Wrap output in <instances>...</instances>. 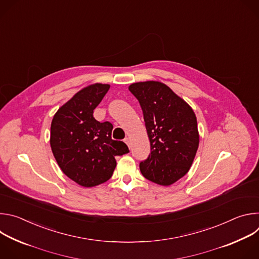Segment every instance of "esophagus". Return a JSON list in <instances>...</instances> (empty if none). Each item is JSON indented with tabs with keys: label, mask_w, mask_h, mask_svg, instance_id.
I'll return each mask as SVG.
<instances>
[{
	"label": "esophagus",
	"mask_w": 259,
	"mask_h": 259,
	"mask_svg": "<svg viewBox=\"0 0 259 259\" xmlns=\"http://www.w3.org/2000/svg\"><path fill=\"white\" fill-rule=\"evenodd\" d=\"M124 141H125V142H126V144H127V145H128V146H129V147H130V146H131V140H130V138H128V137H126V138H125V140H124Z\"/></svg>",
	"instance_id": "34e87169"
}]
</instances>
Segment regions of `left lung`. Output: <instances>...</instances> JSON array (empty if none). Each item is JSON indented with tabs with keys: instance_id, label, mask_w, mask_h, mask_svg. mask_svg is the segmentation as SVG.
I'll return each mask as SVG.
<instances>
[{
	"instance_id": "8db88e82",
	"label": "left lung",
	"mask_w": 259,
	"mask_h": 259,
	"mask_svg": "<svg viewBox=\"0 0 259 259\" xmlns=\"http://www.w3.org/2000/svg\"><path fill=\"white\" fill-rule=\"evenodd\" d=\"M130 92L142 108L151 154L139 164L141 174L168 187L186 175L196 157L200 135L191 105L159 81L133 83Z\"/></svg>"
}]
</instances>
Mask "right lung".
Returning <instances> with one entry per match:
<instances>
[{"mask_svg": "<svg viewBox=\"0 0 259 259\" xmlns=\"http://www.w3.org/2000/svg\"><path fill=\"white\" fill-rule=\"evenodd\" d=\"M95 83L78 91L55 113L50 145L61 171L84 188L107 181L117 166L116 156L129 153L123 141L113 140V125L100 123L93 110L109 89Z\"/></svg>", "mask_w": 259, "mask_h": 259, "instance_id": "add662e5", "label": "right lung"}]
</instances>
